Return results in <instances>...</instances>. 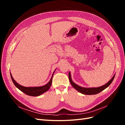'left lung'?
Returning a JSON list of instances; mask_svg holds the SVG:
<instances>
[{
	"label": "left lung",
	"instance_id": "1",
	"mask_svg": "<svg viewBox=\"0 0 125 125\" xmlns=\"http://www.w3.org/2000/svg\"><path fill=\"white\" fill-rule=\"evenodd\" d=\"M114 77H115V75L113 76V77L111 79V80L107 83L106 84H105V85L102 86L98 87V88H82V87H81L80 86L77 85L76 84H75L72 81L71 78L70 73H69V79L72 86H73L75 89H76L77 91H78L79 92H80L82 94H86V95H94V94H96L101 92L105 89L107 88V87L111 84V83L112 82L113 80H114Z\"/></svg>",
	"mask_w": 125,
	"mask_h": 125
}]
</instances>
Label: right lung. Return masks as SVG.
Masks as SVG:
<instances>
[{
	"mask_svg": "<svg viewBox=\"0 0 125 125\" xmlns=\"http://www.w3.org/2000/svg\"><path fill=\"white\" fill-rule=\"evenodd\" d=\"M53 74H54V73H53ZM53 74H52L50 81H49L48 83L44 86H37V87H25L19 84L18 83L14 80L12 76L11 75L10 73L11 79H12V81L14 83V84L15 85V86H16L18 89H19L20 91H21L22 92H23V93L26 94V95L33 96H39L41 95V94H43L45 92H46L47 91L49 90V89L50 88V87L52 85V76H53Z\"/></svg>",
	"mask_w": 125,
	"mask_h": 125,
	"instance_id": "1",
	"label": "right lung"
}]
</instances>
